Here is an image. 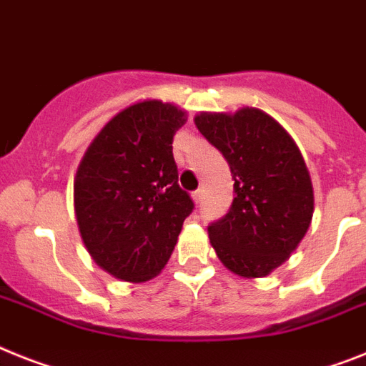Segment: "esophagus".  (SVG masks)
I'll return each mask as SVG.
<instances>
[{
	"instance_id": "34e87169",
	"label": "esophagus",
	"mask_w": 366,
	"mask_h": 366,
	"mask_svg": "<svg viewBox=\"0 0 366 366\" xmlns=\"http://www.w3.org/2000/svg\"><path fill=\"white\" fill-rule=\"evenodd\" d=\"M193 201H195V204H201L202 202V189H195V192L192 193Z\"/></svg>"
}]
</instances>
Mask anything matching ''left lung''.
I'll list each match as a JSON object with an SVG mask.
<instances>
[{"label": "left lung", "instance_id": "obj_1", "mask_svg": "<svg viewBox=\"0 0 366 366\" xmlns=\"http://www.w3.org/2000/svg\"><path fill=\"white\" fill-rule=\"evenodd\" d=\"M195 124L234 178L229 212L208 225L212 247L236 275L264 277L290 257L311 225L315 195L302 152L257 107L201 113Z\"/></svg>", "mask_w": 366, "mask_h": 366}]
</instances>
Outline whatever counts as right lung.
<instances>
[{"label":"right lung","mask_w":366,"mask_h":366,"mask_svg":"<svg viewBox=\"0 0 366 366\" xmlns=\"http://www.w3.org/2000/svg\"><path fill=\"white\" fill-rule=\"evenodd\" d=\"M186 113L173 104H132L104 126L79 162L74 208L94 262L122 281L143 282L167 264L192 214L178 186L173 136Z\"/></svg>","instance_id":"obj_1"}]
</instances>
